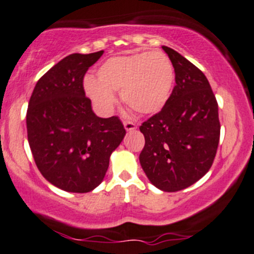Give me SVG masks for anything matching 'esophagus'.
<instances>
[{
  "label": "esophagus",
  "mask_w": 254,
  "mask_h": 254,
  "mask_svg": "<svg viewBox=\"0 0 254 254\" xmlns=\"http://www.w3.org/2000/svg\"><path fill=\"white\" fill-rule=\"evenodd\" d=\"M124 127L127 131H133V130H136L137 125L135 123H132V122H125Z\"/></svg>",
  "instance_id": "34e87169"
}]
</instances>
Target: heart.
Segmentation results:
<instances>
[{"label": "heart", "mask_w": 254, "mask_h": 254, "mask_svg": "<svg viewBox=\"0 0 254 254\" xmlns=\"http://www.w3.org/2000/svg\"><path fill=\"white\" fill-rule=\"evenodd\" d=\"M175 72L162 52H138L106 59L97 69V79H84V91L98 111L109 115L115 108V92L139 115L156 114L172 92Z\"/></svg>", "instance_id": "1"}]
</instances>
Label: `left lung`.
Masks as SVG:
<instances>
[{"instance_id": "obj_1", "label": "left lung", "mask_w": 254, "mask_h": 254, "mask_svg": "<svg viewBox=\"0 0 254 254\" xmlns=\"http://www.w3.org/2000/svg\"><path fill=\"white\" fill-rule=\"evenodd\" d=\"M175 71L163 109L139 127L145 145L139 163L163 191L194 185L212 167L220 138L218 103L206 75L176 51L162 46Z\"/></svg>"}]
</instances>
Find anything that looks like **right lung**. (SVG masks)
<instances>
[{"mask_svg": "<svg viewBox=\"0 0 254 254\" xmlns=\"http://www.w3.org/2000/svg\"><path fill=\"white\" fill-rule=\"evenodd\" d=\"M103 53L64 58L39 79L28 103L27 135L36 167L69 193H87L103 182L125 136L118 117H98L85 96V73Z\"/></svg>", "mask_w": 254, "mask_h": 254, "instance_id": "obj_1", "label": "right lung"}]
</instances>
